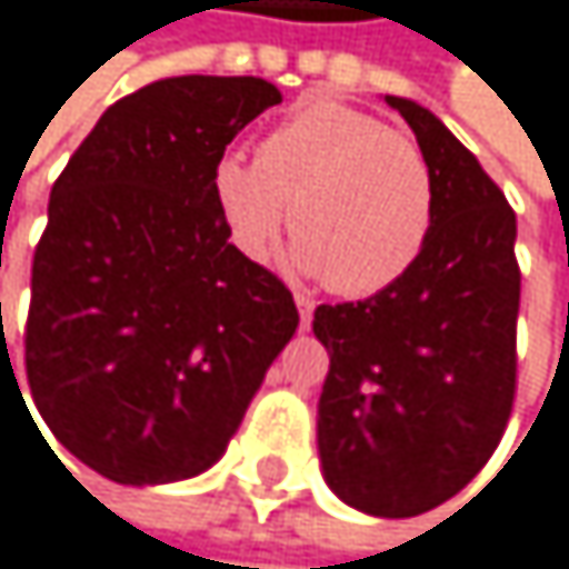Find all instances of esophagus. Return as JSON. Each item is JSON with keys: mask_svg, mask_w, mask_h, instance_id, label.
<instances>
[{"mask_svg": "<svg viewBox=\"0 0 569 569\" xmlns=\"http://www.w3.org/2000/svg\"><path fill=\"white\" fill-rule=\"evenodd\" d=\"M293 300H297V310H300V327H303V331H307V327H310V320H313V300H310L307 293H297Z\"/></svg>", "mask_w": 569, "mask_h": 569, "instance_id": "34e87169", "label": "esophagus"}]
</instances>
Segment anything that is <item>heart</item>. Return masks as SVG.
I'll use <instances>...</instances> for the list:
<instances>
[{
  "label": "heart",
  "mask_w": 569,
  "mask_h": 569,
  "mask_svg": "<svg viewBox=\"0 0 569 569\" xmlns=\"http://www.w3.org/2000/svg\"><path fill=\"white\" fill-rule=\"evenodd\" d=\"M214 204L252 259H266L287 221L297 262L341 297L389 290L420 259L437 214L423 149L345 101H307L259 146L221 152Z\"/></svg>",
  "instance_id": "1"
}]
</instances>
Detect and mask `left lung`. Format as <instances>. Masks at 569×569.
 <instances>
[{
    "label": "left lung",
    "mask_w": 569,
    "mask_h": 569,
    "mask_svg": "<svg viewBox=\"0 0 569 569\" xmlns=\"http://www.w3.org/2000/svg\"><path fill=\"white\" fill-rule=\"evenodd\" d=\"M433 170V231L412 269L358 303H320L331 355L317 447L348 506L409 519L443 506L495 453L516 402V211L423 104L386 98Z\"/></svg>",
    "instance_id": "8db88e82"
}]
</instances>
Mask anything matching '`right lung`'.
<instances>
[{"mask_svg": "<svg viewBox=\"0 0 569 569\" xmlns=\"http://www.w3.org/2000/svg\"><path fill=\"white\" fill-rule=\"evenodd\" d=\"M282 94L187 74L119 98L53 180L33 252L27 382L43 423L119 485L208 471L300 313L228 242L211 170Z\"/></svg>", "mask_w": 569, "mask_h": 569, "instance_id": "right-lung-1", "label": "right lung"}]
</instances>
